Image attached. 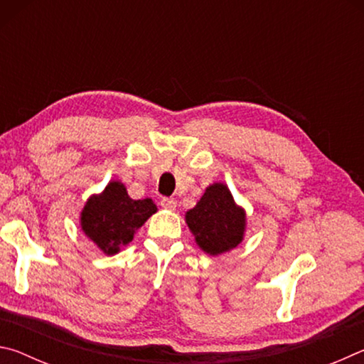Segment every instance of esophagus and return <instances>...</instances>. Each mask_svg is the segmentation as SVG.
<instances>
[{
    "label": "esophagus",
    "instance_id": "1",
    "mask_svg": "<svg viewBox=\"0 0 364 364\" xmlns=\"http://www.w3.org/2000/svg\"><path fill=\"white\" fill-rule=\"evenodd\" d=\"M160 205L164 208H167V210H175L176 208V200L175 199H168V197H164L162 200H160Z\"/></svg>",
    "mask_w": 364,
    "mask_h": 364
}]
</instances>
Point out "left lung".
<instances>
[{"label":"left lung","instance_id":"1","mask_svg":"<svg viewBox=\"0 0 364 364\" xmlns=\"http://www.w3.org/2000/svg\"><path fill=\"white\" fill-rule=\"evenodd\" d=\"M184 217L196 244L213 257L236 249L247 226L245 210L234 202L231 191L223 183L210 184Z\"/></svg>","mask_w":364,"mask_h":364}]
</instances>
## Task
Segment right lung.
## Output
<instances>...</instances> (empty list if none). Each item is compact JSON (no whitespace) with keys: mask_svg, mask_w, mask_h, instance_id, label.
Here are the masks:
<instances>
[{"mask_svg":"<svg viewBox=\"0 0 364 364\" xmlns=\"http://www.w3.org/2000/svg\"><path fill=\"white\" fill-rule=\"evenodd\" d=\"M156 212L157 207L149 197L134 200L128 196L125 184L112 180L102 193L86 200L80 226L97 249L106 255H115L133 241L136 231Z\"/></svg>","mask_w":364,"mask_h":364,"instance_id":"add662e5","label":"right lung"}]
</instances>
